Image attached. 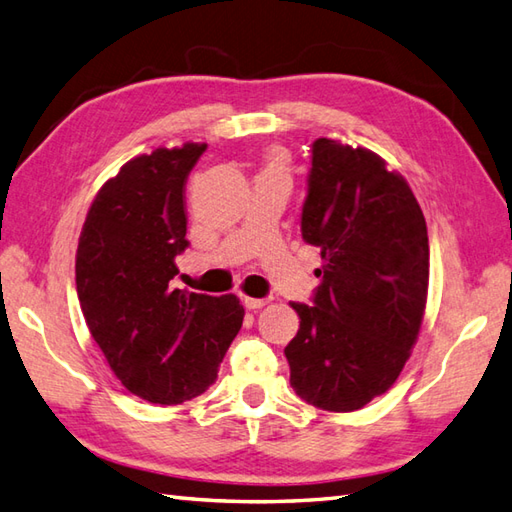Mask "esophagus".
<instances>
[{
    "instance_id": "34e87169",
    "label": "esophagus",
    "mask_w": 512,
    "mask_h": 512,
    "mask_svg": "<svg viewBox=\"0 0 512 512\" xmlns=\"http://www.w3.org/2000/svg\"><path fill=\"white\" fill-rule=\"evenodd\" d=\"M243 305H245L247 309L258 311V309H263V307L267 305V298H249V296H245V298H243Z\"/></svg>"
}]
</instances>
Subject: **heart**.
Wrapping results in <instances>:
<instances>
[{
  "instance_id": "heart-1",
  "label": "heart",
  "mask_w": 512,
  "mask_h": 512,
  "mask_svg": "<svg viewBox=\"0 0 512 512\" xmlns=\"http://www.w3.org/2000/svg\"><path fill=\"white\" fill-rule=\"evenodd\" d=\"M285 170H287V165H285V156H283V154L276 152V150H271V152H267V154H265L263 172H260V174H269V172H285Z\"/></svg>"
}]
</instances>
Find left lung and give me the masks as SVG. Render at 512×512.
Returning a JSON list of instances; mask_svg holds the SVG:
<instances>
[{
	"instance_id": "1",
	"label": "left lung",
	"mask_w": 512,
	"mask_h": 512,
	"mask_svg": "<svg viewBox=\"0 0 512 512\" xmlns=\"http://www.w3.org/2000/svg\"><path fill=\"white\" fill-rule=\"evenodd\" d=\"M302 238L320 247L314 305L285 347L302 400L358 411L398 380L422 327L429 234L409 183L367 148L318 139L311 148Z\"/></svg>"
}]
</instances>
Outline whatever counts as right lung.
<instances>
[{"label": "right lung", "instance_id": "add662e5", "mask_svg": "<svg viewBox=\"0 0 512 512\" xmlns=\"http://www.w3.org/2000/svg\"><path fill=\"white\" fill-rule=\"evenodd\" d=\"M205 143L134 156L103 183L77 247V296L110 369L132 395L181 404L212 387L245 309L234 294L174 289L187 247L185 181Z\"/></svg>", "mask_w": 512, "mask_h": 512}]
</instances>
